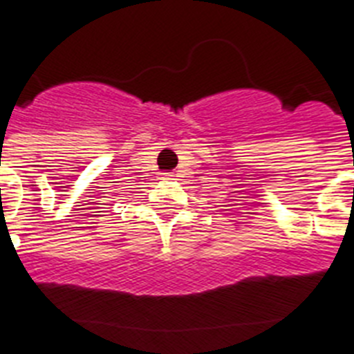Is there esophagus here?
<instances>
[{
	"label": "esophagus",
	"instance_id": "34e87169",
	"mask_svg": "<svg viewBox=\"0 0 354 354\" xmlns=\"http://www.w3.org/2000/svg\"><path fill=\"white\" fill-rule=\"evenodd\" d=\"M163 180H174V174H169V172H165V174H162Z\"/></svg>",
	"mask_w": 354,
	"mask_h": 354
}]
</instances>
